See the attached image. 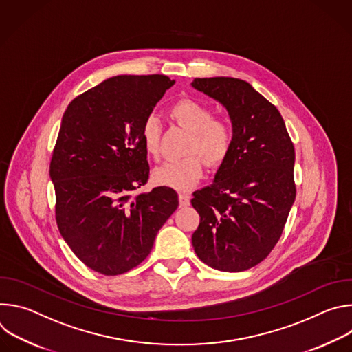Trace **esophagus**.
<instances>
[{"instance_id": "obj_1", "label": "esophagus", "mask_w": 352, "mask_h": 352, "mask_svg": "<svg viewBox=\"0 0 352 352\" xmlns=\"http://www.w3.org/2000/svg\"><path fill=\"white\" fill-rule=\"evenodd\" d=\"M178 197H179V205L181 206H189V204H190V197L186 195V193H179L178 195Z\"/></svg>"}]
</instances>
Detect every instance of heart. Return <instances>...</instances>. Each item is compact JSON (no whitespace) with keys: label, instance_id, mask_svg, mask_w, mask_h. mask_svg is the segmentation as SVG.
Listing matches in <instances>:
<instances>
[{"label":"heart","instance_id":"obj_1","mask_svg":"<svg viewBox=\"0 0 352 352\" xmlns=\"http://www.w3.org/2000/svg\"><path fill=\"white\" fill-rule=\"evenodd\" d=\"M173 122L190 132L185 153L179 160L166 162L156 168L155 181L174 189H189L204 174V162L210 167L223 164L234 146V129L230 122L214 118V111L195 98H179L168 109ZM140 140L146 153L157 157L162 150V126L156 117H147L140 126ZM201 157L197 158L195 155Z\"/></svg>","mask_w":352,"mask_h":352}]
</instances>
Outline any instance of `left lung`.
Listing matches in <instances>:
<instances>
[{"instance_id": "left-lung-1", "label": "left lung", "mask_w": 352, "mask_h": 352, "mask_svg": "<svg viewBox=\"0 0 352 352\" xmlns=\"http://www.w3.org/2000/svg\"><path fill=\"white\" fill-rule=\"evenodd\" d=\"M192 86L228 111L234 146L214 182L193 193L200 216L192 245L197 258L221 272L256 266L278 242L295 200V150L276 106L248 82L196 78Z\"/></svg>"}]
</instances>
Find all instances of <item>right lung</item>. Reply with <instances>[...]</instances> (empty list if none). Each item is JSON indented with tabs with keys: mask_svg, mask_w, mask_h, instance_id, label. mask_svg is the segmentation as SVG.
<instances>
[{
	"mask_svg": "<svg viewBox=\"0 0 352 352\" xmlns=\"http://www.w3.org/2000/svg\"><path fill=\"white\" fill-rule=\"evenodd\" d=\"M174 83L166 75L114 76L64 113L50 163L56 220L72 252L97 273L118 276L142 263L178 208L168 186L133 193L148 179L142 122Z\"/></svg>",
	"mask_w": 352,
	"mask_h": 352,
	"instance_id": "obj_1",
	"label": "right lung"
}]
</instances>
